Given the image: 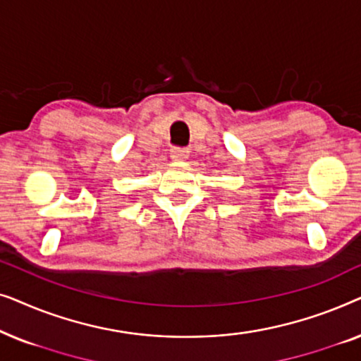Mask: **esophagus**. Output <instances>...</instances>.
I'll use <instances>...</instances> for the list:
<instances>
[{"label":"esophagus","mask_w":361,"mask_h":361,"mask_svg":"<svg viewBox=\"0 0 361 361\" xmlns=\"http://www.w3.org/2000/svg\"><path fill=\"white\" fill-rule=\"evenodd\" d=\"M189 149L187 147H172L171 149V157L174 161H185L187 157H189Z\"/></svg>","instance_id":"34e87169"}]
</instances>
